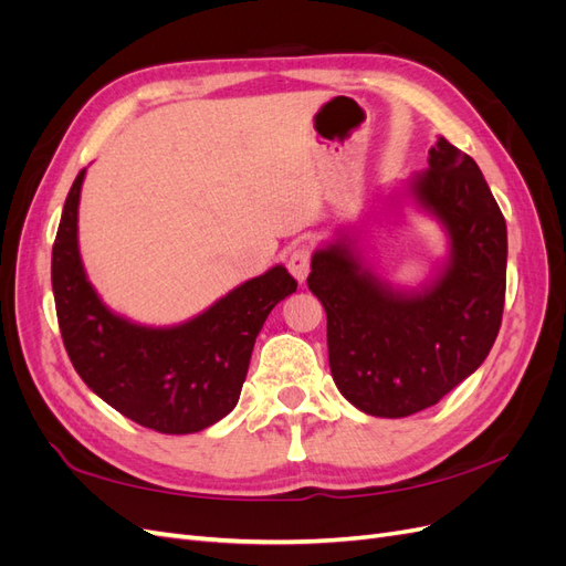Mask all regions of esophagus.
<instances>
[{"label":"esophagus","mask_w":566,"mask_h":566,"mask_svg":"<svg viewBox=\"0 0 566 566\" xmlns=\"http://www.w3.org/2000/svg\"><path fill=\"white\" fill-rule=\"evenodd\" d=\"M310 266H312V250L306 245H300L295 250H290L287 254V271L293 273V276L304 283L306 276H310Z\"/></svg>","instance_id":"esophagus-1"}]
</instances>
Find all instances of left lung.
Instances as JSON below:
<instances>
[{
	"mask_svg": "<svg viewBox=\"0 0 566 566\" xmlns=\"http://www.w3.org/2000/svg\"><path fill=\"white\" fill-rule=\"evenodd\" d=\"M408 184L451 238L449 264L418 293L391 290L354 254L352 238L316 250L310 283L328 316L337 389L378 418L441 401L489 356L505 304L507 229L482 169L443 136Z\"/></svg>",
	"mask_w": 566,
	"mask_h": 566,
	"instance_id": "left-lung-1",
	"label": "left lung"
}]
</instances>
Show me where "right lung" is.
<instances>
[{
    "instance_id": "right-lung-1",
    "label": "right lung",
    "mask_w": 566,
    "mask_h": 566,
    "mask_svg": "<svg viewBox=\"0 0 566 566\" xmlns=\"http://www.w3.org/2000/svg\"><path fill=\"white\" fill-rule=\"evenodd\" d=\"M84 169L65 198L51 250L59 328L87 387L136 424L191 434L229 416L241 397L254 339L273 306L297 290L285 266L238 285L175 328H146L98 300L77 250Z\"/></svg>"
}]
</instances>
